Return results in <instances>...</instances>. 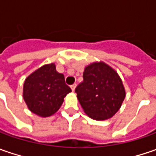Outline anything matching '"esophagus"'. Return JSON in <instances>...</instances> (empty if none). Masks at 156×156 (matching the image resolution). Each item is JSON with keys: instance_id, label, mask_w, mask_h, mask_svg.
I'll use <instances>...</instances> for the list:
<instances>
[{"instance_id": "1", "label": "esophagus", "mask_w": 156, "mask_h": 156, "mask_svg": "<svg viewBox=\"0 0 156 156\" xmlns=\"http://www.w3.org/2000/svg\"><path fill=\"white\" fill-rule=\"evenodd\" d=\"M75 87H76V84H73V85H71V89H72V91H75Z\"/></svg>"}]
</instances>
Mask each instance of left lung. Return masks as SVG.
<instances>
[{"label": "left lung", "instance_id": "8db88e82", "mask_svg": "<svg viewBox=\"0 0 156 156\" xmlns=\"http://www.w3.org/2000/svg\"><path fill=\"white\" fill-rule=\"evenodd\" d=\"M75 93L86 115L96 121L114 116L126 96L116 71L102 62L85 68L83 81L76 87Z\"/></svg>", "mask_w": 156, "mask_h": 156}]
</instances>
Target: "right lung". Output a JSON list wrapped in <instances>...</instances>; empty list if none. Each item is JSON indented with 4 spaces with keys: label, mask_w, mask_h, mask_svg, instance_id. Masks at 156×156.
<instances>
[{
    "label": "right lung",
    "mask_w": 156,
    "mask_h": 156,
    "mask_svg": "<svg viewBox=\"0 0 156 156\" xmlns=\"http://www.w3.org/2000/svg\"><path fill=\"white\" fill-rule=\"evenodd\" d=\"M71 92L55 64H47L28 75L23 85V99L28 109L41 117L56 113L64 97Z\"/></svg>",
    "instance_id": "obj_1"
}]
</instances>
